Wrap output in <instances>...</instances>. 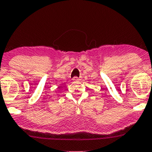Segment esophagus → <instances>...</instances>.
I'll list each match as a JSON object with an SVG mask.
<instances>
[{
  "mask_svg": "<svg viewBox=\"0 0 152 152\" xmlns=\"http://www.w3.org/2000/svg\"><path fill=\"white\" fill-rule=\"evenodd\" d=\"M79 79L77 77H73V79H72V81H74V82H76V81H78Z\"/></svg>",
  "mask_w": 152,
  "mask_h": 152,
  "instance_id": "esophagus-1",
  "label": "esophagus"
}]
</instances>
